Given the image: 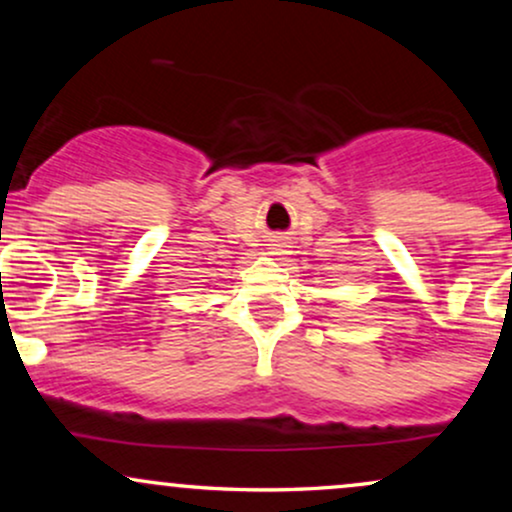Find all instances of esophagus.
<instances>
[{"instance_id": "obj_1", "label": "esophagus", "mask_w": 512, "mask_h": 512, "mask_svg": "<svg viewBox=\"0 0 512 512\" xmlns=\"http://www.w3.org/2000/svg\"><path fill=\"white\" fill-rule=\"evenodd\" d=\"M281 248H284V245H274V248H269V250H272V255H281V252H284Z\"/></svg>"}]
</instances>
